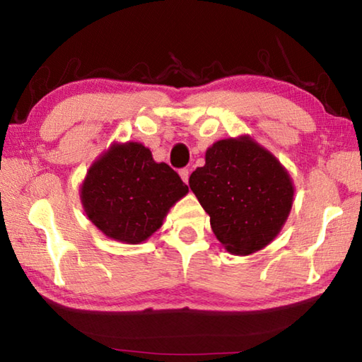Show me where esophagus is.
<instances>
[{"instance_id":"obj_1","label":"esophagus","mask_w":362,"mask_h":362,"mask_svg":"<svg viewBox=\"0 0 362 362\" xmlns=\"http://www.w3.org/2000/svg\"><path fill=\"white\" fill-rule=\"evenodd\" d=\"M179 174H180V179L185 182V183H188V179H189V170L188 169H180L179 170Z\"/></svg>"}]
</instances>
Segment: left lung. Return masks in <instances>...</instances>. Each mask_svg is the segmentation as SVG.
I'll use <instances>...</instances> for the list:
<instances>
[{
  "instance_id": "obj_1",
  "label": "left lung",
  "mask_w": 362,
  "mask_h": 362,
  "mask_svg": "<svg viewBox=\"0 0 362 362\" xmlns=\"http://www.w3.org/2000/svg\"><path fill=\"white\" fill-rule=\"evenodd\" d=\"M189 188L209 214L211 228L235 255H249L279 235L293 203V182L279 159L250 136L218 140Z\"/></svg>"
}]
</instances>
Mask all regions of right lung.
Here are the masks:
<instances>
[{
	"instance_id": "right-lung-1",
	"label": "right lung",
	"mask_w": 362,
	"mask_h": 362,
	"mask_svg": "<svg viewBox=\"0 0 362 362\" xmlns=\"http://www.w3.org/2000/svg\"><path fill=\"white\" fill-rule=\"evenodd\" d=\"M188 187L140 142H115L90 164L79 188L86 216L110 240H148Z\"/></svg>"
}]
</instances>
